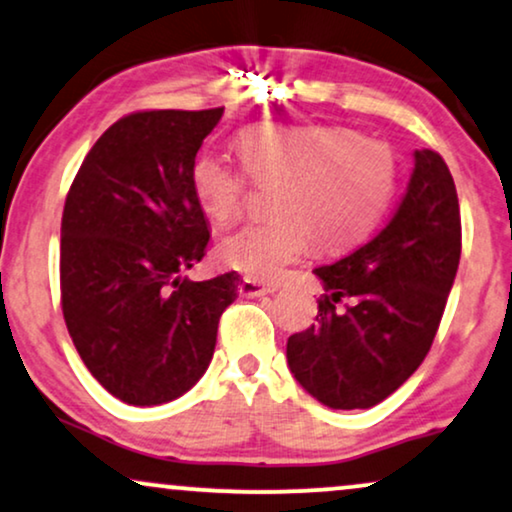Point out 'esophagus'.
<instances>
[{
	"instance_id": "1",
	"label": "esophagus",
	"mask_w": 512,
	"mask_h": 512,
	"mask_svg": "<svg viewBox=\"0 0 512 512\" xmlns=\"http://www.w3.org/2000/svg\"><path fill=\"white\" fill-rule=\"evenodd\" d=\"M273 292H275V287H270L261 280H251V277H244V280L239 282V294L242 296H263V294H273Z\"/></svg>"
}]
</instances>
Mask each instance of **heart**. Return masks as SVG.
<instances>
[{
    "instance_id": "1",
    "label": "heart",
    "mask_w": 512,
    "mask_h": 512,
    "mask_svg": "<svg viewBox=\"0 0 512 512\" xmlns=\"http://www.w3.org/2000/svg\"><path fill=\"white\" fill-rule=\"evenodd\" d=\"M244 166L204 151L189 182L201 211L227 225L242 213L251 180L273 187V220L223 237L218 254L254 280H277L287 266L320 251L349 249L380 223L394 197L399 163L387 142L339 125H249L239 132Z\"/></svg>"
}]
</instances>
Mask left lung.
I'll use <instances>...</instances> for the list:
<instances>
[{"label":"left lung","instance_id":"8db88e82","mask_svg":"<svg viewBox=\"0 0 512 512\" xmlns=\"http://www.w3.org/2000/svg\"><path fill=\"white\" fill-rule=\"evenodd\" d=\"M458 261L451 170L437 151L420 149L389 223L349 256L313 270L325 294L318 323L287 339L296 382L337 410L370 408L394 394L430 351Z\"/></svg>","mask_w":512,"mask_h":512}]
</instances>
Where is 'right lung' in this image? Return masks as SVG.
Listing matches in <instances>:
<instances>
[{
    "label": "right lung",
    "mask_w": 512,
    "mask_h": 512,
    "mask_svg": "<svg viewBox=\"0 0 512 512\" xmlns=\"http://www.w3.org/2000/svg\"><path fill=\"white\" fill-rule=\"evenodd\" d=\"M223 109L137 111L94 142L61 218V308L92 377L130 406L199 382L239 275L182 277L211 239L192 173Z\"/></svg>",
    "instance_id": "add662e5"
}]
</instances>
